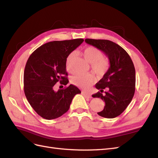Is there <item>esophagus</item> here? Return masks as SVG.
I'll list each match as a JSON object with an SVG mask.
<instances>
[{"label":"esophagus","mask_w":158,"mask_h":158,"mask_svg":"<svg viewBox=\"0 0 158 158\" xmlns=\"http://www.w3.org/2000/svg\"><path fill=\"white\" fill-rule=\"evenodd\" d=\"M82 94L84 95V96L85 98H88V99L92 98V95H91L90 94H88V93H86V92H82Z\"/></svg>","instance_id":"1"}]
</instances>
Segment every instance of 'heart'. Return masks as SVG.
Returning <instances> with one entry per match:
<instances>
[{
	"mask_svg": "<svg viewBox=\"0 0 158 158\" xmlns=\"http://www.w3.org/2000/svg\"><path fill=\"white\" fill-rule=\"evenodd\" d=\"M82 55L85 59L91 63L92 69L95 74L98 76H102L107 73L109 69L108 60L103 58L102 52L99 49L93 46L85 47L82 52ZM75 57V52L70 53L66 59V69L69 73H72L73 70V61ZM71 83L76 86L88 89L94 81V77L92 74H76L70 79Z\"/></svg>",
	"mask_w": 158,
	"mask_h": 158,
	"instance_id": "obj_1",
	"label": "heart"
}]
</instances>
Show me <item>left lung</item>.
<instances>
[{
  "instance_id": "1",
  "label": "left lung",
  "mask_w": 158,
  "mask_h": 158,
  "mask_svg": "<svg viewBox=\"0 0 158 158\" xmlns=\"http://www.w3.org/2000/svg\"><path fill=\"white\" fill-rule=\"evenodd\" d=\"M85 41L103 51L109 60L108 70L95 84V88L99 91L92 97L101 98L106 103L103 111L98 113L99 116L114 118L125 111L135 94V66L127 51L115 43L93 39H85ZM104 89L107 92L103 94Z\"/></svg>"
}]
</instances>
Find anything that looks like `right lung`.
Masks as SVG:
<instances>
[{"label":"right lung","instance_id":"right-lung-1","mask_svg":"<svg viewBox=\"0 0 158 158\" xmlns=\"http://www.w3.org/2000/svg\"><path fill=\"white\" fill-rule=\"evenodd\" d=\"M83 39L54 41L40 46L28 59L23 74L24 94L34 111L51 120L63 115L70 108L74 95L81 91L70 84L54 90V85L69 83L65 62L67 56L82 44Z\"/></svg>","mask_w":158,"mask_h":158}]
</instances>
